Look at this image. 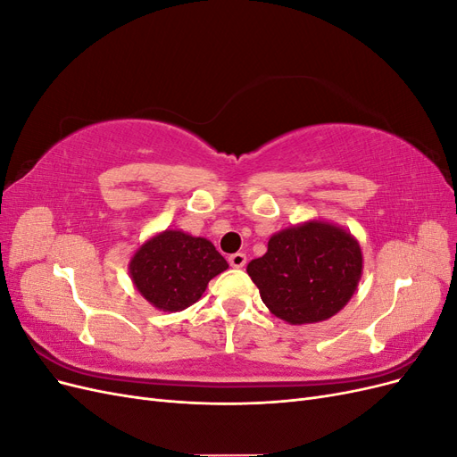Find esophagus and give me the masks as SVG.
<instances>
[{
    "mask_svg": "<svg viewBox=\"0 0 457 457\" xmlns=\"http://www.w3.org/2000/svg\"><path fill=\"white\" fill-rule=\"evenodd\" d=\"M245 261H247V257H245V253H242V252L232 253V255L228 257L230 267H234V269H242V267L245 265Z\"/></svg>",
    "mask_w": 457,
    "mask_h": 457,
    "instance_id": "esophagus-1",
    "label": "esophagus"
}]
</instances>
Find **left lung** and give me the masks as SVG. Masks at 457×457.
Instances as JSON below:
<instances>
[{
	"instance_id": "8db88e82",
	"label": "left lung",
	"mask_w": 457,
	"mask_h": 457,
	"mask_svg": "<svg viewBox=\"0 0 457 457\" xmlns=\"http://www.w3.org/2000/svg\"><path fill=\"white\" fill-rule=\"evenodd\" d=\"M362 269L361 244L347 228L311 219L272 234L267 253L245 270L274 316L303 326L324 322L347 305Z\"/></svg>"
}]
</instances>
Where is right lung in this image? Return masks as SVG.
I'll return each mask as SVG.
<instances>
[{
	"label": "right lung",
	"mask_w": 457,
	"mask_h": 457,
	"mask_svg": "<svg viewBox=\"0 0 457 457\" xmlns=\"http://www.w3.org/2000/svg\"><path fill=\"white\" fill-rule=\"evenodd\" d=\"M128 269L135 289L152 307L179 312L195 305L228 262L207 238L165 228L137 247Z\"/></svg>",
	"instance_id": "1"
}]
</instances>
